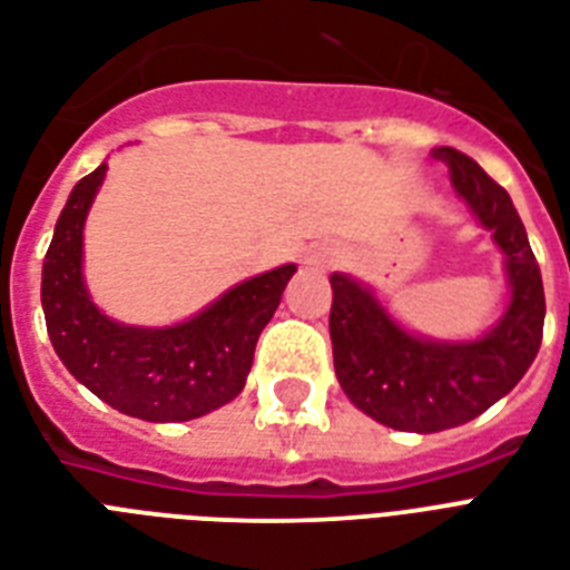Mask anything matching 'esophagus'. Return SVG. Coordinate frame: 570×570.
I'll use <instances>...</instances> for the list:
<instances>
[{"mask_svg":"<svg viewBox=\"0 0 570 570\" xmlns=\"http://www.w3.org/2000/svg\"><path fill=\"white\" fill-rule=\"evenodd\" d=\"M331 259H334V250L313 248V250H307L304 263H307V266H325V263H331Z\"/></svg>","mask_w":570,"mask_h":570,"instance_id":"34e87169","label":"esophagus"}]
</instances>
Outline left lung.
I'll use <instances>...</instances> for the list:
<instances>
[{"mask_svg":"<svg viewBox=\"0 0 570 570\" xmlns=\"http://www.w3.org/2000/svg\"><path fill=\"white\" fill-rule=\"evenodd\" d=\"M455 195L503 250L509 284L500 320L479 337L443 340L405 328L373 286L334 272L331 346L348 402L399 432L455 429L500 402L530 370L544 331V284L512 197L470 156L438 147Z\"/></svg>","mask_w":570,"mask_h":570,"instance_id":"1","label":"left lung"}]
</instances>
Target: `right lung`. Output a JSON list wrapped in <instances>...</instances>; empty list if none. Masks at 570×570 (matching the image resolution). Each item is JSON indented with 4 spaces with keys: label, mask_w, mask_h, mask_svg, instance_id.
<instances>
[{
    "label": "right lung",
    "mask_w": 570,
    "mask_h": 570,
    "mask_svg": "<svg viewBox=\"0 0 570 570\" xmlns=\"http://www.w3.org/2000/svg\"><path fill=\"white\" fill-rule=\"evenodd\" d=\"M106 171L109 163L76 183L58 215L40 275L47 334L67 373L106 405L147 423H186L239 396L295 263L230 286L174 325L111 320L85 284V222Z\"/></svg>",
    "instance_id": "right-lung-1"
}]
</instances>
